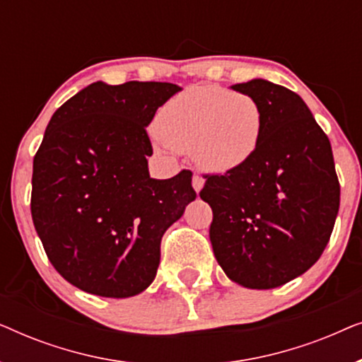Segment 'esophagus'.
Segmentation results:
<instances>
[{
  "label": "esophagus",
  "mask_w": 362,
  "mask_h": 362,
  "mask_svg": "<svg viewBox=\"0 0 362 362\" xmlns=\"http://www.w3.org/2000/svg\"><path fill=\"white\" fill-rule=\"evenodd\" d=\"M202 186H204V177L199 175L192 176V187H194V191L199 192L202 189Z\"/></svg>",
  "instance_id": "obj_1"
}]
</instances>
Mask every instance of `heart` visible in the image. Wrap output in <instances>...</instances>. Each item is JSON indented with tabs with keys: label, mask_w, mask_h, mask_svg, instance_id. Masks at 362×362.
I'll return each instance as SVG.
<instances>
[{
	"label": "heart",
	"mask_w": 362,
	"mask_h": 362,
	"mask_svg": "<svg viewBox=\"0 0 362 362\" xmlns=\"http://www.w3.org/2000/svg\"><path fill=\"white\" fill-rule=\"evenodd\" d=\"M158 151H191L202 170L227 173L259 150L264 112L254 97L219 86H194L171 97L156 113Z\"/></svg>",
	"instance_id": "heart-1"
}]
</instances>
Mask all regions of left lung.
Masks as SVG:
<instances>
[{
	"instance_id": "8db88e82",
	"label": "left lung",
	"mask_w": 362,
	"mask_h": 362,
	"mask_svg": "<svg viewBox=\"0 0 362 362\" xmlns=\"http://www.w3.org/2000/svg\"><path fill=\"white\" fill-rule=\"evenodd\" d=\"M264 112L259 150L226 175H207L217 264L245 288L269 290L305 274L323 254L339 209L331 143L300 95L264 78L235 83Z\"/></svg>"
}]
</instances>
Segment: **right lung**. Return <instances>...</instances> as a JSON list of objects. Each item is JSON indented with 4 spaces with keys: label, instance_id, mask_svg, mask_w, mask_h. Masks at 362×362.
<instances>
[{
    "label": "right lung",
    "instance_id": "add662e5",
    "mask_svg": "<svg viewBox=\"0 0 362 362\" xmlns=\"http://www.w3.org/2000/svg\"><path fill=\"white\" fill-rule=\"evenodd\" d=\"M180 90L170 82H93L49 122L33 163V222L54 269L87 293L146 290L163 234L196 199L191 171L170 180L148 171L146 127Z\"/></svg>",
    "mask_w": 362,
    "mask_h": 362
}]
</instances>
